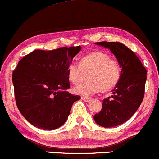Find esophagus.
<instances>
[{"label": "esophagus", "instance_id": "34e87169", "mask_svg": "<svg viewBox=\"0 0 159 159\" xmlns=\"http://www.w3.org/2000/svg\"><path fill=\"white\" fill-rule=\"evenodd\" d=\"M81 98H82V100H83V101H84V102H90V101H91V98H88V97L82 96Z\"/></svg>", "mask_w": 159, "mask_h": 159}]
</instances>
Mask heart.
I'll return each instance as SVG.
<instances>
[{"label":"heart","instance_id":"b5f03b06","mask_svg":"<svg viewBox=\"0 0 159 159\" xmlns=\"http://www.w3.org/2000/svg\"><path fill=\"white\" fill-rule=\"evenodd\" d=\"M86 83L74 89V93L89 97L95 93L108 91L117 84L120 78L121 68L118 61L111 58L110 55L102 52H93L83 56L79 65L69 64L67 67L68 79L74 85L80 84L89 73Z\"/></svg>","mask_w":159,"mask_h":159}]
</instances>
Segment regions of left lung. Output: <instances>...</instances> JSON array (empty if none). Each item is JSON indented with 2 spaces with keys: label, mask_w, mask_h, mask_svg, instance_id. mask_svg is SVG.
I'll return each instance as SVG.
<instances>
[{
  "label": "left lung",
  "mask_w": 159,
  "mask_h": 159,
  "mask_svg": "<svg viewBox=\"0 0 159 159\" xmlns=\"http://www.w3.org/2000/svg\"><path fill=\"white\" fill-rule=\"evenodd\" d=\"M95 44L110 49L122 68L113 95L103 100V107L94 116L98 125L114 127L129 120L139 108L144 98L147 71L137 56L124 44L107 42Z\"/></svg>",
  "instance_id": "8db88e82"
}]
</instances>
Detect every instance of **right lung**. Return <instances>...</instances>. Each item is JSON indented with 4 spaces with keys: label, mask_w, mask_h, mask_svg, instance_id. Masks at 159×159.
<instances>
[{
    "label": "right lung",
    "mask_w": 159,
    "mask_h": 159,
    "mask_svg": "<svg viewBox=\"0 0 159 159\" xmlns=\"http://www.w3.org/2000/svg\"><path fill=\"white\" fill-rule=\"evenodd\" d=\"M80 50V46L35 50L19 61L12 77L15 99L20 113L35 127H61L80 99L66 91L70 87L67 67Z\"/></svg>",
    "instance_id": "right-lung-1"
}]
</instances>
